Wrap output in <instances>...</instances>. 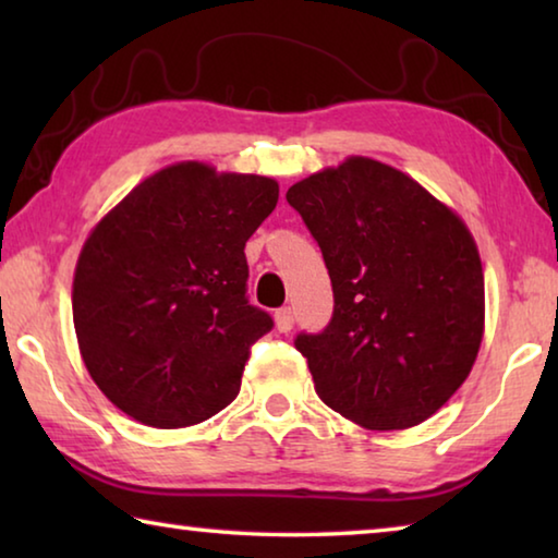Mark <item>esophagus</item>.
Segmentation results:
<instances>
[{
	"mask_svg": "<svg viewBox=\"0 0 558 558\" xmlns=\"http://www.w3.org/2000/svg\"><path fill=\"white\" fill-rule=\"evenodd\" d=\"M292 323H295V317H292V310H290V307H280L278 313H276V327H278V332L288 335L290 329H292Z\"/></svg>",
	"mask_w": 558,
	"mask_h": 558,
	"instance_id": "obj_1",
	"label": "esophagus"
}]
</instances>
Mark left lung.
<instances>
[{"mask_svg": "<svg viewBox=\"0 0 558 558\" xmlns=\"http://www.w3.org/2000/svg\"><path fill=\"white\" fill-rule=\"evenodd\" d=\"M323 248L335 315L300 335L315 391L369 430L446 405L485 335V272L468 223L401 169L352 155L286 194Z\"/></svg>", "mask_w": 558, "mask_h": 558, "instance_id": "8db88e82", "label": "left lung"}]
</instances>
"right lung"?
Masks as SVG:
<instances>
[{
	"mask_svg": "<svg viewBox=\"0 0 558 558\" xmlns=\"http://www.w3.org/2000/svg\"><path fill=\"white\" fill-rule=\"evenodd\" d=\"M272 177L189 159L143 179L93 226L73 272V327L106 399L153 428L196 426L241 391L272 327L248 305L245 241L278 204Z\"/></svg>",
	"mask_w": 558,
	"mask_h": 558,
	"instance_id": "1",
	"label": "right lung"
}]
</instances>
